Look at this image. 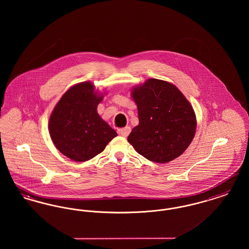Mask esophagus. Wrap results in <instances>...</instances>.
<instances>
[{
  "label": "esophagus",
  "instance_id": "34e87169",
  "mask_svg": "<svg viewBox=\"0 0 249 249\" xmlns=\"http://www.w3.org/2000/svg\"><path fill=\"white\" fill-rule=\"evenodd\" d=\"M130 132V127H125V128H122V129H119L118 130V133L120 136H123V137H127Z\"/></svg>",
  "mask_w": 249,
  "mask_h": 249
}]
</instances>
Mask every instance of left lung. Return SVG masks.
I'll list each match as a JSON object with an SVG mask.
<instances>
[{
	"instance_id": "8db88e82",
	"label": "left lung",
	"mask_w": 249,
	"mask_h": 249,
	"mask_svg": "<svg viewBox=\"0 0 249 249\" xmlns=\"http://www.w3.org/2000/svg\"><path fill=\"white\" fill-rule=\"evenodd\" d=\"M139 124L128 142L145 159L166 163L182 154L196 130V117L189 101L176 86L151 78L132 89Z\"/></svg>"
}]
</instances>
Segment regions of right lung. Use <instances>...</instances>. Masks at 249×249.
<instances>
[{
    "mask_svg": "<svg viewBox=\"0 0 249 249\" xmlns=\"http://www.w3.org/2000/svg\"><path fill=\"white\" fill-rule=\"evenodd\" d=\"M103 96L90 82L69 89L49 119V133L55 146L74 161H86L103 152L118 133L97 113Z\"/></svg>",
    "mask_w": 249,
    "mask_h": 249,
    "instance_id": "1",
    "label": "right lung"
}]
</instances>
